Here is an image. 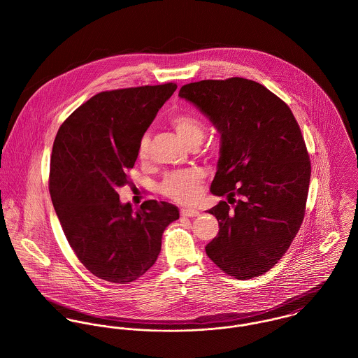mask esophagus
<instances>
[{
	"instance_id": "esophagus-1",
	"label": "esophagus",
	"mask_w": 358,
	"mask_h": 358,
	"mask_svg": "<svg viewBox=\"0 0 358 358\" xmlns=\"http://www.w3.org/2000/svg\"><path fill=\"white\" fill-rule=\"evenodd\" d=\"M180 213H182L183 216H189V217H196V216L200 215V212H199L197 209H190V208H183V209H180Z\"/></svg>"
}]
</instances>
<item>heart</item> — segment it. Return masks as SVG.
Wrapping results in <instances>:
<instances>
[{"label": "heart", "instance_id": "b5f03b06", "mask_svg": "<svg viewBox=\"0 0 358 358\" xmlns=\"http://www.w3.org/2000/svg\"><path fill=\"white\" fill-rule=\"evenodd\" d=\"M171 124L179 138L189 146L199 145L204 138L205 127L203 121L193 114H178L171 120ZM150 153V136L143 135L139 146L138 155L141 159H146ZM204 182V172L200 168H187L178 169L168 173L159 190L168 199L180 203V204H192L201 194V186Z\"/></svg>", "mask_w": 358, "mask_h": 358}]
</instances>
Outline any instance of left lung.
Here are the masks:
<instances>
[{
  "label": "left lung",
  "instance_id": "obj_1",
  "mask_svg": "<svg viewBox=\"0 0 358 358\" xmlns=\"http://www.w3.org/2000/svg\"><path fill=\"white\" fill-rule=\"evenodd\" d=\"M179 96L220 134L210 193L227 203L208 210L219 233L205 252L229 275L259 277L287 252L305 217L311 165L301 128L287 103L247 78L186 84Z\"/></svg>",
  "mask_w": 358,
  "mask_h": 358
}]
</instances>
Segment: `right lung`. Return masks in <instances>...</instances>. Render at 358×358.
Segmentation results:
<instances>
[{"instance_id":"right-lung-1","label":"right lung","mask_w":358,"mask_h":358,"mask_svg":"<svg viewBox=\"0 0 358 358\" xmlns=\"http://www.w3.org/2000/svg\"><path fill=\"white\" fill-rule=\"evenodd\" d=\"M173 83L106 91L81 104L59 128L52 148L50 193L78 260L98 278L128 284L158 257L161 238L179 209L149 200L136 212L121 204L138 146Z\"/></svg>"}]
</instances>
